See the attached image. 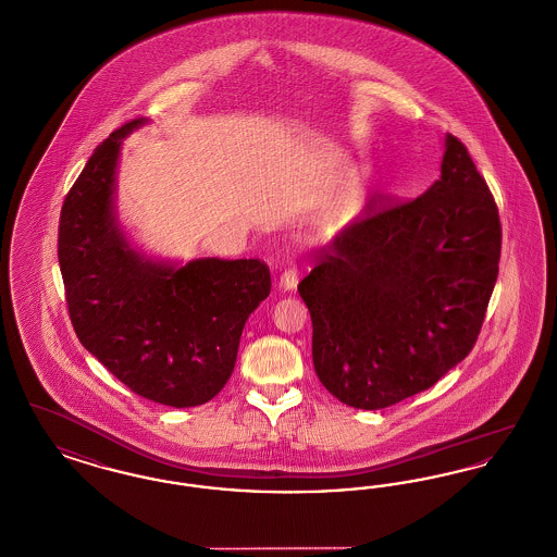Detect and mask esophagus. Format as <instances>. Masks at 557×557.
<instances>
[{
  "instance_id": "obj_1",
  "label": "esophagus",
  "mask_w": 557,
  "mask_h": 557,
  "mask_svg": "<svg viewBox=\"0 0 557 557\" xmlns=\"http://www.w3.org/2000/svg\"><path fill=\"white\" fill-rule=\"evenodd\" d=\"M281 287L285 290H295L297 287V267L287 264L281 272Z\"/></svg>"
}]
</instances>
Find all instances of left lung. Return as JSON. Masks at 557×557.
<instances>
[{"label": "left lung", "mask_w": 557, "mask_h": 557, "mask_svg": "<svg viewBox=\"0 0 557 557\" xmlns=\"http://www.w3.org/2000/svg\"><path fill=\"white\" fill-rule=\"evenodd\" d=\"M495 199L460 139L411 201L349 222L299 283L320 383L358 410L433 387L470 354L499 274Z\"/></svg>", "instance_id": "8db88e82"}]
</instances>
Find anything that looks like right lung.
Here are the masks:
<instances>
[{
  "label": "right lung",
  "instance_id": "obj_1",
  "mask_svg": "<svg viewBox=\"0 0 557 557\" xmlns=\"http://www.w3.org/2000/svg\"><path fill=\"white\" fill-rule=\"evenodd\" d=\"M135 119L96 147L66 195L58 260L74 333L121 383L149 401L194 408L233 374L243 326L270 293L260 260H153L116 214L122 139Z\"/></svg>",
  "mask_w": 557,
  "mask_h": 557
}]
</instances>
